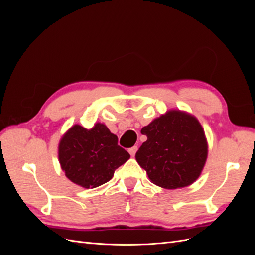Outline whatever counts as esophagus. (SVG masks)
I'll list each match as a JSON object with an SVG mask.
<instances>
[{
	"label": "esophagus",
	"instance_id": "34e87169",
	"mask_svg": "<svg viewBox=\"0 0 255 255\" xmlns=\"http://www.w3.org/2000/svg\"><path fill=\"white\" fill-rule=\"evenodd\" d=\"M137 145H134V146H132V148L130 149H128V153L130 154V156H135V154H136V152H137Z\"/></svg>",
	"mask_w": 255,
	"mask_h": 255
}]
</instances>
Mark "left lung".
I'll list each match as a JSON object with an SVG mask.
<instances>
[{
	"label": "left lung",
	"mask_w": 255,
	"mask_h": 255,
	"mask_svg": "<svg viewBox=\"0 0 255 255\" xmlns=\"http://www.w3.org/2000/svg\"><path fill=\"white\" fill-rule=\"evenodd\" d=\"M148 137L136 153V160L159 187L189 186L201 174L208 145L199 120L187 112L167 111L141 128Z\"/></svg>",
	"instance_id": "1"
}]
</instances>
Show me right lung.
<instances>
[{"mask_svg":"<svg viewBox=\"0 0 255 255\" xmlns=\"http://www.w3.org/2000/svg\"><path fill=\"white\" fill-rule=\"evenodd\" d=\"M128 158L129 154L118 145V137L101 122L89 129L74 125L58 143V160L65 175L87 189L109 182Z\"/></svg>","mask_w":255,"mask_h":255,"instance_id":"add662e5","label":"right lung"}]
</instances>
